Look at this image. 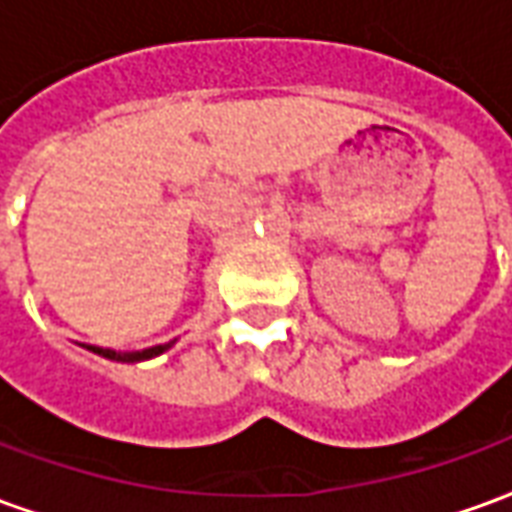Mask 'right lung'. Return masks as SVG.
<instances>
[{"label":"right lung","mask_w":512,"mask_h":512,"mask_svg":"<svg viewBox=\"0 0 512 512\" xmlns=\"http://www.w3.org/2000/svg\"><path fill=\"white\" fill-rule=\"evenodd\" d=\"M178 343V340H169L164 345H153V348H142V351H115V348H101V345H82L87 351H93V354L104 356L109 362H126V365H134V362H147V359H156L164 351H169L172 345Z\"/></svg>","instance_id":"right-lung-1"}]
</instances>
